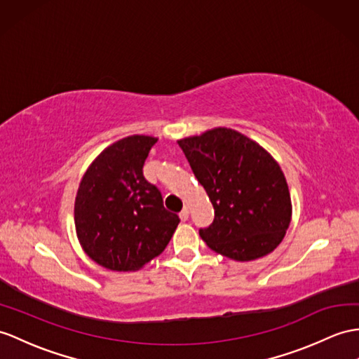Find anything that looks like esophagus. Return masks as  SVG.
Instances as JSON below:
<instances>
[{
	"label": "esophagus",
	"instance_id": "34e87169",
	"mask_svg": "<svg viewBox=\"0 0 359 359\" xmlns=\"http://www.w3.org/2000/svg\"><path fill=\"white\" fill-rule=\"evenodd\" d=\"M189 215H190L189 207H184V208H182V212L180 213V219H181L182 222H186V221L189 219Z\"/></svg>",
	"mask_w": 359,
	"mask_h": 359
}]
</instances>
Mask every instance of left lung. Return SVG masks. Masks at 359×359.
Wrapping results in <instances>:
<instances>
[{"label":"left lung","mask_w":359,"mask_h":359,"mask_svg":"<svg viewBox=\"0 0 359 359\" xmlns=\"http://www.w3.org/2000/svg\"><path fill=\"white\" fill-rule=\"evenodd\" d=\"M178 144L215 208L213 222L199 229L207 245L241 262L273 251L291 222L290 190L273 156L226 128Z\"/></svg>","instance_id":"left-lung-1"}]
</instances>
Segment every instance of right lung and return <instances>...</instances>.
<instances>
[{
    "label": "right lung",
    "instance_id": "add662e5",
    "mask_svg": "<svg viewBox=\"0 0 359 359\" xmlns=\"http://www.w3.org/2000/svg\"><path fill=\"white\" fill-rule=\"evenodd\" d=\"M156 138L133 135L107 147L77 190L74 222L81 245L112 271H135L168 247L180 224L163 205L158 187L143 165Z\"/></svg>",
    "mask_w": 359,
    "mask_h": 359
}]
</instances>
